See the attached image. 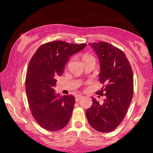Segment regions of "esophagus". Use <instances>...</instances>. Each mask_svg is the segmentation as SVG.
Listing matches in <instances>:
<instances>
[{
  "mask_svg": "<svg viewBox=\"0 0 153 153\" xmlns=\"http://www.w3.org/2000/svg\"><path fill=\"white\" fill-rule=\"evenodd\" d=\"M82 97H83L82 95H77V96H76V102H78L79 100L82 98Z\"/></svg>",
  "mask_w": 153,
  "mask_h": 153,
  "instance_id": "34e87169",
  "label": "esophagus"
}]
</instances>
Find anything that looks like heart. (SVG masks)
Returning a JSON list of instances; mask_svg holds the SVG:
<instances>
[{
    "instance_id": "heart-1",
    "label": "heart",
    "mask_w": 153,
    "mask_h": 153,
    "mask_svg": "<svg viewBox=\"0 0 153 153\" xmlns=\"http://www.w3.org/2000/svg\"><path fill=\"white\" fill-rule=\"evenodd\" d=\"M93 58V56H91V55L89 54L85 53V54H84L83 56H82V60H83V62H85V61H86L87 60L90 59V58Z\"/></svg>"
}]
</instances>
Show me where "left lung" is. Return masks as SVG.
<instances>
[{"label":"left lung","instance_id":"obj_1","mask_svg":"<svg viewBox=\"0 0 153 153\" xmlns=\"http://www.w3.org/2000/svg\"><path fill=\"white\" fill-rule=\"evenodd\" d=\"M98 56L100 64L99 82L101 90L97 92L105 96L100 105L93 98L87 110L89 124L96 131L110 132L125 118L134 94V75L128 58L122 50L106 42L89 43Z\"/></svg>","mask_w":153,"mask_h":153}]
</instances>
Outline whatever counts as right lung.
I'll use <instances>...</instances> for the list:
<instances>
[{
    "instance_id": "obj_1",
    "label": "right lung",
    "mask_w": 153,
    "mask_h": 153,
    "mask_svg": "<svg viewBox=\"0 0 153 153\" xmlns=\"http://www.w3.org/2000/svg\"><path fill=\"white\" fill-rule=\"evenodd\" d=\"M86 44L55 41L42 45L30 60L25 79V91L32 116L39 125L50 131H58L69 122L75 104L73 95L54 92L56 77L63 74L70 56Z\"/></svg>"
}]
</instances>
